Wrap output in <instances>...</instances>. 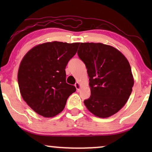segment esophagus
<instances>
[{
    "label": "esophagus",
    "instance_id": "obj_1",
    "mask_svg": "<svg viewBox=\"0 0 152 152\" xmlns=\"http://www.w3.org/2000/svg\"><path fill=\"white\" fill-rule=\"evenodd\" d=\"M75 87L76 88V91L79 92L80 91V83H78V82H76V83L75 84Z\"/></svg>",
    "mask_w": 152,
    "mask_h": 152
}]
</instances>
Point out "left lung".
<instances>
[{"mask_svg": "<svg viewBox=\"0 0 152 152\" xmlns=\"http://www.w3.org/2000/svg\"><path fill=\"white\" fill-rule=\"evenodd\" d=\"M78 56L86 65L91 92L84 104L95 116H112L132 94L134 80L128 60L116 48L101 43H81Z\"/></svg>", "mask_w": 152, "mask_h": 152, "instance_id": "1", "label": "left lung"}]
</instances>
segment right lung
Segmentation results:
<instances>
[{"mask_svg": "<svg viewBox=\"0 0 152 152\" xmlns=\"http://www.w3.org/2000/svg\"><path fill=\"white\" fill-rule=\"evenodd\" d=\"M80 43L52 42L35 46L25 55L18 71L20 94L37 114L53 117L64 110L76 87L66 83L65 68Z\"/></svg>", "mask_w": 152, "mask_h": 152, "instance_id": "add662e5", "label": "right lung"}]
</instances>
